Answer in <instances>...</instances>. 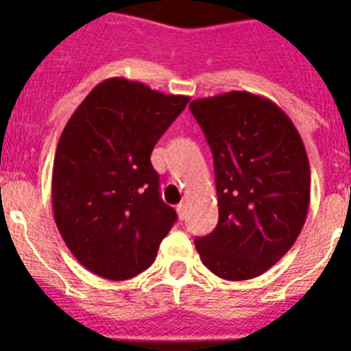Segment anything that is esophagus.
I'll return each instance as SVG.
<instances>
[{"label":"esophagus","instance_id":"obj_1","mask_svg":"<svg viewBox=\"0 0 351 351\" xmlns=\"http://www.w3.org/2000/svg\"><path fill=\"white\" fill-rule=\"evenodd\" d=\"M186 209H189V206H186V202H181L178 206V215H179V219L183 221L186 217Z\"/></svg>","mask_w":351,"mask_h":351}]
</instances>
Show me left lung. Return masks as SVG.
Returning <instances> with one entry per match:
<instances>
[{"label":"left lung","mask_w":351,"mask_h":351,"mask_svg":"<svg viewBox=\"0 0 351 351\" xmlns=\"http://www.w3.org/2000/svg\"><path fill=\"white\" fill-rule=\"evenodd\" d=\"M215 162L219 224L194 245L226 280L262 275L291 249L311 202V166L295 125L275 102L249 91L196 99Z\"/></svg>","instance_id":"8db88e82"}]
</instances>
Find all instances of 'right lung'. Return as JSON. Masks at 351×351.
Segmentation results:
<instances>
[{
    "instance_id": "right-lung-1",
    "label": "right lung",
    "mask_w": 351,
    "mask_h": 351,
    "mask_svg": "<svg viewBox=\"0 0 351 351\" xmlns=\"http://www.w3.org/2000/svg\"><path fill=\"white\" fill-rule=\"evenodd\" d=\"M189 97L108 78L91 89L61 132L52 207L63 241L88 271L136 277L155 262L178 221L158 193L151 151Z\"/></svg>"
}]
</instances>
